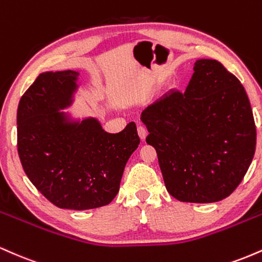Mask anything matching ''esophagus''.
Here are the masks:
<instances>
[{"mask_svg":"<svg viewBox=\"0 0 262 262\" xmlns=\"http://www.w3.org/2000/svg\"><path fill=\"white\" fill-rule=\"evenodd\" d=\"M138 134H139L141 140H145L146 135H148V130H146V128L144 125H139L138 127Z\"/></svg>","mask_w":262,"mask_h":262,"instance_id":"1","label":"esophagus"}]
</instances>
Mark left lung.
<instances>
[{
	"mask_svg": "<svg viewBox=\"0 0 262 262\" xmlns=\"http://www.w3.org/2000/svg\"><path fill=\"white\" fill-rule=\"evenodd\" d=\"M185 92L170 91L141 112L167 192L212 203L234 192L250 166L256 127L240 81L217 60L200 59Z\"/></svg>",
	"mask_w": 262,
	"mask_h": 262,
	"instance_id": "1",
	"label": "left lung"
}]
</instances>
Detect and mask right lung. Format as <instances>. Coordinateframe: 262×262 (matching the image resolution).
<instances>
[{
	"mask_svg": "<svg viewBox=\"0 0 262 262\" xmlns=\"http://www.w3.org/2000/svg\"><path fill=\"white\" fill-rule=\"evenodd\" d=\"M79 73H43L20 98L17 148L26 175L59 208L92 209L112 202L128 159L139 145L134 122L117 134L96 118L73 122L64 112Z\"/></svg>",
	"mask_w": 262,
	"mask_h": 262,
	"instance_id": "right-lung-1",
	"label": "right lung"
}]
</instances>
